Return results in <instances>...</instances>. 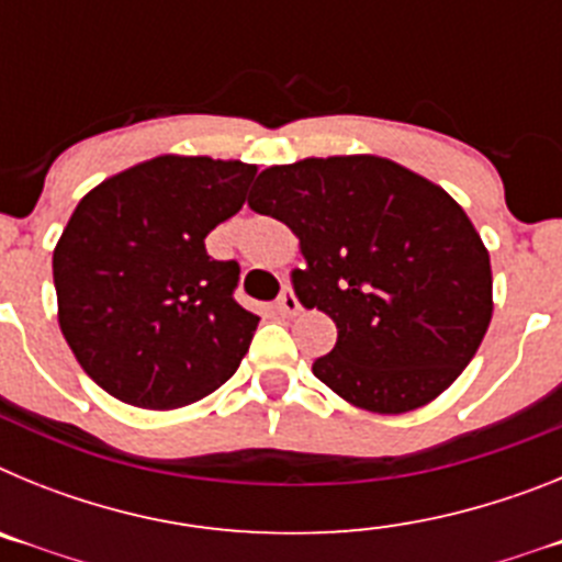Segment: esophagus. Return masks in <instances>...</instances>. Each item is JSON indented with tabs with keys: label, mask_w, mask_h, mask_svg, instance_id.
Returning a JSON list of instances; mask_svg holds the SVG:
<instances>
[{
	"label": "esophagus",
	"mask_w": 562,
	"mask_h": 562,
	"mask_svg": "<svg viewBox=\"0 0 562 562\" xmlns=\"http://www.w3.org/2000/svg\"><path fill=\"white\" fill-rule=\"evenodd\" d=\"M276 312H278V315H281V317H292V315H297V312H301V304H297L295 292H292L290 286H286V290L281 292V295H278Z\"/></svg>",
	"instance_id": "1"
}]
</instances>
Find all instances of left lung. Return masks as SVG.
<instances>
[{
	"instance_id": "obj_1",
	"label": "left lung",
	"mask_w": 562,
	"mask_h": 562,
	"mask_svg": "<svg viewBox=\"0 0 562 562\" xmlns=\"http://www.w3.org/2000/svg\"><path fill=\"white\" fill-rule=\"evenodd\" d=\"M247 205L284 222L306 258L297 301L335 321L312 371L371 414H408L450 389L493 317L490 252L445 188L374 154L258 173Z\"/></svg>"
}]
</instances>
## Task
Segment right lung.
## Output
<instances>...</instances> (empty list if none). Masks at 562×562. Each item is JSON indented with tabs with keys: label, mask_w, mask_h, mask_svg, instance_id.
<instances>
[{
	"label": "right lung",
	"mask_w": 562,
	"mask_h": 562,
	"mask_svg": "<svg viewBox=\"0 0 562 562\" xmlns=\"http://www.w3.org/2000/svg\"><path fill=\"white\" fill-rule=\"evenodd\" d=\"M256 166L162 154L78 202L53 281L64 340L92 380L137 408H182L225 385L258 317L238 306L236 261L205 236L241 211Z\"/></svg>",
	"instance_id": "add662e5"
}]
</instances>
